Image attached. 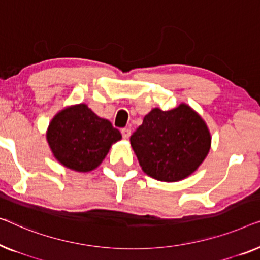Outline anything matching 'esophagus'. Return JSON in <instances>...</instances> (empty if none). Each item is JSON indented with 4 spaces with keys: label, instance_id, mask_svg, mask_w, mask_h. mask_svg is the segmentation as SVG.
I'll list each match as a JSON object with an SVG mask.
<instances>
[{
    "label": "esophagus",
    "instance_id": "obj_1",
    "mask_svg": "<svg viewBox=\"0 0 260 260\" xmlns=\"http://www.w3.org/2000/svg\"><path fill=\"white\" fill-rule=\"evenodd\" d=\"M121 134L123 139H128L131 135V129L129 128H122L121 129Z\"/></svg>",
    "mask_w": 260,
    "mask_h": 260
}]
</instances>
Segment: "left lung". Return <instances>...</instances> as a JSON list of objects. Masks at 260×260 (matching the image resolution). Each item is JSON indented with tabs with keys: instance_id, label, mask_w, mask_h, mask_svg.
I'll list each match as a JSON object with an SVG mask.
<instances>
[{
	"instance_id": "1",
	"label": "left lung",
	"mask_w": 260,
	"mask_h": 260,
	"mask_svg": "<svg viewBox=\"0 0 260 260\" xmlns=\"http://www.w3.org/2000/svg\"><path fill=\"white\" fill-rule=\"evenodd\" d=\"M142 171L160 181H178L206 158L211 135L204 120L187 105L164 112L155 108L131 135Z\"/></svg>"
}]
</instances>
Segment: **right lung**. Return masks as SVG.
<instances>
[{
  "label": "right lung",
  "mask_w": 260,
  "mask_h": 260,
  "mask_svg": "<svg viewBox=\"0 0 260 260\" xmlns=\"http://www.w3.org/2000/svg\"><path fill=\"white\" fill-rule=\"evenodd\" d=\"M121 133L101 119L86 105L69 107L50 122L47 140L62 165L78 172H88L100 165L111 145Z\"/></svg>",
  "instance_id": "add662e5"
}]
</instances>
